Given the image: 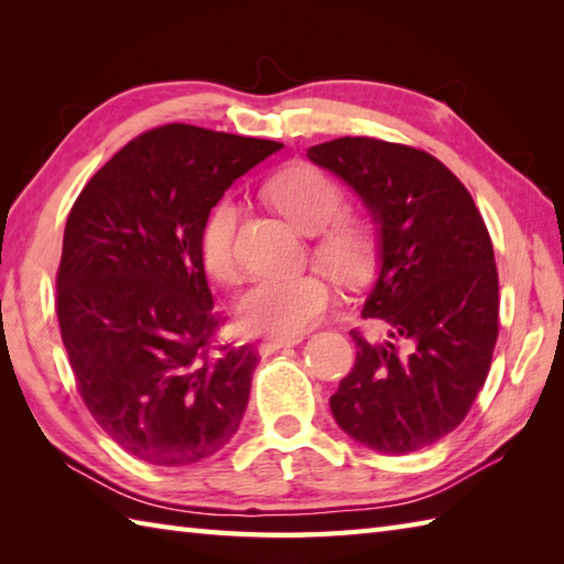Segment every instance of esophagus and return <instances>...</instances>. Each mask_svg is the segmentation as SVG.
<instances>
[{"label": "esophagus", "mask_w": 564, "mask_h": 564, "mask_svg": "<svg viewBox=\"0 0 564 564\" xmlns=\"http://www.w3.org/2000/svg\"><path fill=\"white\" fill-rule=\"evenodd\" d=\"M301 339H303V337H291V339H263V341L259 344V351H261L263 356H269V354H275V351L285 349V346H295Z\"/></svg>", "instance_id": "1"}]
</instances>
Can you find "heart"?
<instances>
[{
    "instance_id": "obj_1",
    "label": "heart",
    "mask_w": 564,
    "mask_h": 564,
    "mask_svg": "<svg viewBox=\"0 0 564 564\" xmlns=\"http://www.w3.org/2000/svg\"><path fill=\"white\" fill-rule=\"evenodd\" d=\"M269 196L301 232L315 235L328 227L315 249L322 267L346 281L364 273L370 251L368 232L356 220L333 223L344 208V194L329 176L315 166L295 164L271 178ZM235 227L237 203L223 196L208 210L198 239L203 269L218 283H235L237 279ZM329 285L315 273L295 279H263L242 295L237 319L239 327L251 334L291 339L315 327L329 310Z\"/></svg>"
}]
</instances>
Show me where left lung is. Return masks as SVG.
<instances>
[{"label":"left lung","mask_w":564,"mask_h":564,"mask_svg":"<svg viewBox=\"0 0 564 564\" xmlns=\"http://www.w3.org/2000/svg\"><path fill=\"white\" fill-rule=\"evenodd\" d=\"M364 200L378 227V275L351 332L356 364L329 398L337 424L378 453H414L458 426L482 390L499 334L492 239L473 196L424 150L337 138L307 150Z\"/></svg>","instance_id":"left-lung-1"}]
</instances>
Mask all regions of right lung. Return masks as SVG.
<instances>
[{"label":"right lung","mask_w":564,"mask_h":564,"mask_svg":"<svg viewBox=\"0 0 564 564\" xmlns=\"http://www.w3.org/2000/svg\"><path fill=\"white\" fill-rule=\"evenodd\" d=\"M281 148L154 128L116 152L67 215L59 334L87 410L138 460L191 465L237 434L259 358L213 344L220 319L198 239L213 203Z\"/></svg>","instance_id":"right-lung-1"}]
</instances>
